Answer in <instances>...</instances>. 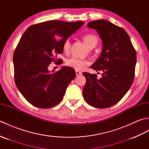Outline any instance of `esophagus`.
Masks as SVG:
<instances>
[{"mask_svg":"<svg viewBox=\"0 0 149 149\" xmlns=\"http://www.w3.org/2000/svg\"><path fill=\"white\" fill-rule=\"evenodd\" d=\"M75 74H76L77 76H79V75H82V72L76 70V71H75Z\"/></svg>","mask_w":149,"mask_h":149,"instance_id":"34e87169","label":"esophagus"}]
</instances>
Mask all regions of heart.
I'll return each mask as SVG.
<instances>
[{
	"label": "heart",
	"mask_w": 149,
	"mask_h": 149,
	"mask_svg": "<svg viewBox=\"0 0 149 149\" xmlns=\"http://www.w3.org/2000/svg\"><path fill=\"white\" fill-rule=\"evenodd\" d=\"M84 42L88 46V48L93 49L95 47L98 43L97 38L93 35V34H86L83 38ZM70 42L68 39L65 41L63 45V50L64 53L68 54L70 50ZM89 61L87 59H81L76 58H71L66 60V66L74 68L77 70H81L84 69L87 65H89Z\"/></svg>",
	"instance_id": "b5f03b06"
}]
</instances>
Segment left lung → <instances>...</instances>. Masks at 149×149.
<instances>
[{
    "label": "left lung",
    "instance_id": "obj_1",
    "mask_svg": "<svg viewBox=\"0 0 149 149\" xmlns=\"http://www.w3.org/2000/svg\"><path fill=\"white\" fill-rule=\"evenodd\" d=\"M87 27L96 30L102 40V52L91 67L102 72V77L83 73L86 79L83 97L90 105L106 108L118 102L133 83L136 53L123 28L106 20L90 22Z\"/></svg>",
    "mask_w": 149,
    "mask_h": 149
}]
</instances>
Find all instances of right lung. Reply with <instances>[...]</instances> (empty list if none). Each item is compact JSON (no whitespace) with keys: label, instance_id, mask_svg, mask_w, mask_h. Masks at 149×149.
<instances>
[{"label":"right lung","instance_id":"add662e5","mask_svg":"<svg viewBox=\"0 0 149 149\" xmlns=\"http://www.w3.org/2000/svg\"><path fill=\"white\" fill-rule=\"evenodd\" d=\"M84 24L83 22L50 20L27 29L13 54L15 81L22 95L32 105L46 109L62 100L68 85L75 77V70L63 66L50 72L48 66L63 53L65 41Z\"/></svg>","mask_w":149,"mask_h":149}]
</instances>
